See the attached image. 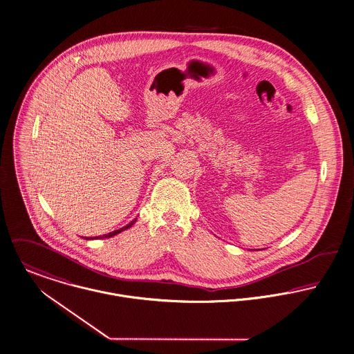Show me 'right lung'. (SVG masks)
Returning <instances> with one entry per match:
<instances>
[{"instance_id": "1", "label": "right lung", "mask_w": 354, "mask_h": 354, "mask_svg": "<svg viewBox=\"0 0 354 354\" xmlns=\"http://www.w3.org/2000/svg\"><path fill=\"white\" fill-rule=\"evenodd\" d=\"M136 220L137 218H134L130 224H127L126 227H123V228H120V230H118V231H114V232H110V234H107V235H103V236H95V237H89V239H104V237H113V236L118 235L119 232H122V231H124V230H127V228H130L134 223H136ZM88 239V237H86Z\"/></svg>"}]
</instances>
